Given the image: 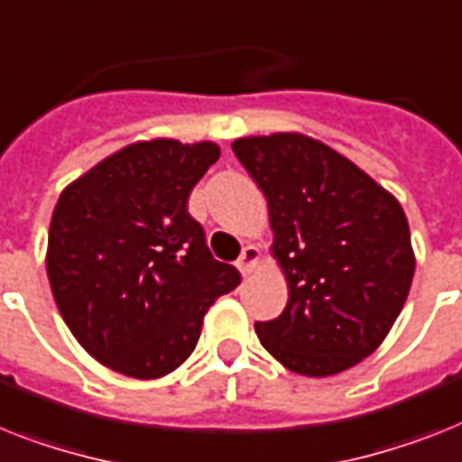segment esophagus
Listing matches in <instances>:
<instances>
[{
    "instance_id": "obj_1",
    "label": "esophagus",
    "mask_w": 462,
    "mask_h": 462,
    "mask_svg": "<svg viewBox=\"0 0 462 462\" xmlns=\"http://www.w3.org/2000/svg\"><path fill=\"white\" fill-rule=\"evenodd\" d=\"M258 261H261V251L255 249V246H244L242 255H239V261H237L239 273H242L244 277H249V274L255 270V265H258Z\"/></svg>"
}]
</instances>
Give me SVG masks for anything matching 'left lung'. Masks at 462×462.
Masks as SVG:
<instances>
[{"label": "left lung", "instance_id": "1", "mask_svg": "<svg viewBox=\"0 0 462 462\" xmlns=\"http://www.w3.org/2000/svg\"><path fill=\"white\" fill-rule=\"evenodd\" d=\"M232 150L267 199L289 303L255 321L263 347L310 378L369 356L409 296L416 258L404 208L385 188L303 134L249 135Z\"/></svg>", "mask_w": 462, "mask_h": 462}]
</instances>
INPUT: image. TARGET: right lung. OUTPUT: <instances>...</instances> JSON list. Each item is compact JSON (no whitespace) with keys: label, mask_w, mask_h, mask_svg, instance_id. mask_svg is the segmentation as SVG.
I'll return each instance as SVG.
<instances>
[{"label":"right lung","mask_w":462,"mask_h":462,"mask_svg":"<svg viewBox=\"0 0 462 462\" xmlns=\"http://www.w3.org/2000/svg\"><path fill=\"white\" fill-rule=\"evenodd\" d=\"M218 157L208 141H141L60 192L46 274L72 336L107 369L141 381L176 371L216 298L242 282L188 213Z\"/></svg>","instance_id":"1"}]
</instances>
